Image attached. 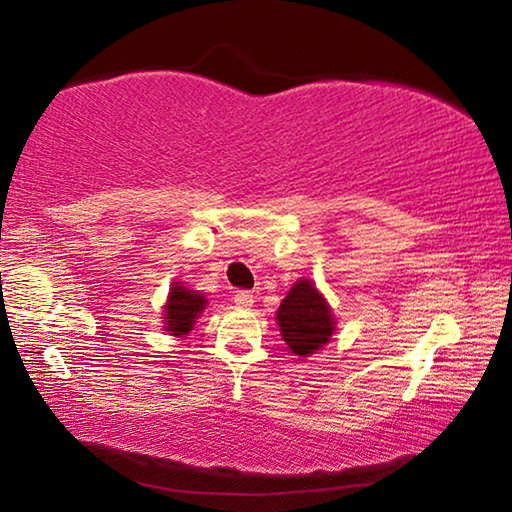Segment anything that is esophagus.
<instances>
[{
  "mask_svg": "<svg viewBox=\"0 0 512 512\" xmlns=\"http://www.w3.org/2000/svg\"><path fill=\"white\" fill-rule=\"evenodd\" d=\"M253 302H255V296L250 291H237L235 293V305L237 307L248 309V307H253Z\"/></svg>",
  "mask_w": 512,
  "mask_h": 512,
  "instance_id": "34e87169",
  "label": "esophagus"
}]
</instances>
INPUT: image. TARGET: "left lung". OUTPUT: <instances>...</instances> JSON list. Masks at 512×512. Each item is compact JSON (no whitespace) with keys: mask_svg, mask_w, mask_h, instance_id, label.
Wrapping results in <instances>:
<instances>
[{"mask_svg":"<svg viewBox=\"0 0 512 512\" xmlns=\"http://www.w3.org/2000/svg\"><path fill=\"white\" fill-rule=\"evenodd\" d=\"M277 327L289 350L300 359H307L332 341L336 318L327 298L307 277L293 284L287 298L277 307Z\"/></svg>","mask_w":512,"mask_h":512,"instance_id":"left-lung-1","label":"left lung"}]
</instances>
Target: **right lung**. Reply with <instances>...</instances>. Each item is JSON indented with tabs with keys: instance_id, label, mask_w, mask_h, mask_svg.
I'll use <instances>...</instances> for the list:
<instances>
[{
	"instance_id": "right-lung-1",
	"label": "right lung",
	"mask_w": 512,
	"mask_h": 512,
	"mask_svg": "<svg viewBox=\"0 0 512 512\" xmlns=\"http://www.w3.org/2000/svg\"><path fill=\"white\" fill-rule=\"evenodd\" d=\"M207 307V298L203 293L185 287L183 282H171L167 302H164V332H169L176 339H183L192 332L198 316Z\"/></svg>"
}]
</instances>
